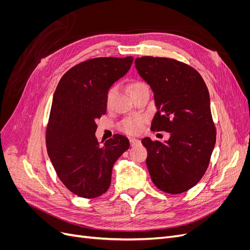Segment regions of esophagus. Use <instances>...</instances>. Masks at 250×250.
Wrapping results in <instances>:
<instances>
[{
    "label": "esophagus",
    "instance_id": "1",
    "mask_svg": "<svg viewBox=\"0 0 250 250\" xmlns=\"http://www.w3.org/2000/svg\"><path fill=\"white\" fill-rule=\"evenodd\" d=\"M129 142H130V145L133 147V146H137V145H139V144L141 143V141L140 140H138V139H134V138H131L130 140H129Z\"/></svg>",
    "mask_w": 250,
    "mask_h": 250
}]
</instances>
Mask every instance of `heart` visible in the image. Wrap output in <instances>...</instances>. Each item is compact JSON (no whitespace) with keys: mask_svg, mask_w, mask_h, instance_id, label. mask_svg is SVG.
<instances>
[{"mask_svg":"<svg viewBox=\"0 0 250 250\" xmlns=\"http://www.w3.org/2000/svg\"><path fill=\"white\" fill-rule=\"evenodd\" d=\"M147 86L145 83L142 82V81H133L131 84L129 85V93H133L135 90H138L142 87H145ZM116 92V88L115 87H110L107 92V96H106V101L107 103H109V101L111 100V98L115 95ZM142 123H143V120L141 118H129V119H126L124 121H122L120 124V129L126 132V133H138L141 128H142Z\"/></svg>","mask_w":250,"mask_h":250,"instance_id":"obj_1","label":"heart"}]
</instances>
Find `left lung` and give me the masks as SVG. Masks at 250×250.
Returning <instances> with one entry per match:
<instances>
[{
  "label": "left lung",
  "instance_id": "1",
  "mask_svg": "<svg viewBox=\"0 0 250 250\" xmlns=\"http://www.w3.org/2000/svg\"><path fill=\"white\" fill-rule=\"evenodd\" d=\"M134 63L154 93L151 130L171 134L165 143L142 140L151 179L165 193H184L204 175L216 144L208 89L194 67L178 60L144 56Z\"/></svg>",
  "mask_w": 250,
  "mask_h": 250
}]
</instances>
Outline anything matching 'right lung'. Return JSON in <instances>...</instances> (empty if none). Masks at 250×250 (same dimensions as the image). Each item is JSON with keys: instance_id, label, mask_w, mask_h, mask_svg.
<instances>
[{"instance_id": "add662e5", "label": "right lung", "mask_w": 250, "mask_h": 250, "mask_svg": "<svg viewBox=\"0 0 250 250\" xmlns=\"http://www.w3.org/2000/svg\"><path fill=\"white\" fill-rule=\"evenodd\" d=\"M133 57H98L73 66L53 97L46 131L50 160L59 179L75 195L96 198L106 192L112 167L129 148L122 134L100 143L96 120L106 113L109 87L129 71Z\"/></svg>"}]
</instances>
